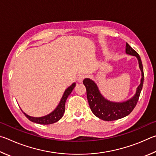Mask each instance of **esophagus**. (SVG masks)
Segmentation results:
<instances>
[{"label":"esophagus","instance_id":"esophagus-1","mask_svg":"<svg viewBox=\"0 0 156 156\" xmlns=\"http://www.w3.org/2000/svg\"><path fill=\"white\" fill-rule=\"evenodd\" d=\"M86 77V75H83V74H81V75H77V77H76V80L79 81L80 83H81L83 81V80L85 79Z\"/></svg>","mask_w":156,"mask_h":156}]
</instances>
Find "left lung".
Listing matches in <instances>:
<instances>
[{"label": "left lung", "mask_w": 156, "mask_h": 156, "mask_svg": "<svg viewBox=\"0 0 156 156\" xmlns=\"http://www.w3.org/2000/svg\"><path fill=\"white\" fill-rule=\"evenodd\" d=\"M125 52L128 55L137 57L139 68L142 73V78L140 85L138 86L136 94L130 99L123 102H112L102 96L99 92L97 84L94 81L88 78L83 81L84 86L86 88L87 98L89 103L90 108L95 116L100 119L106 121H116L123 118L132 112L136 107L143 88L144 81L143 66L138 53L126 43Z\"/></svg>", "instance_id": "1"}]
</instances>
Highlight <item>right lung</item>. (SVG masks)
Wrapping results in <instances>:
<instances>
[{
    "label": "right lung",
    "instance_id": "obj_1",
    "mask_svg": "<svg viewBox=\"0 0 156 156\" xmlns=\"http://www.w3.org/2000/svg\"><path fill=\"white\" fill-rule=\"evenodd\" d=\"M75 87V83H73L72 85L68 87V88L66 90L61 100H60L59 103L58 105H57V107L51 113L48 114V115L44 116L42 117H33L27 115V114L26 113H24V112H23L29 121L35 122V123L41 125H49L53 124L54 122H56L57 121H58L59 120L61 119L63 115H64L65 112V103L68 97L69 96L71 92L73 91V90Z\"/></svg>",
    "mask_w": 156,
    "mask_h": 156
}]
</instances>
